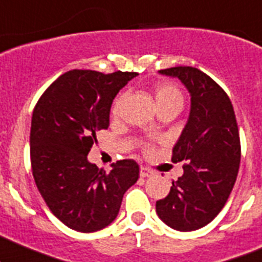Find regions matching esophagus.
<instances>
[{
	"mask_svg": "<svg viewBox=\"0 0 262 262\" xmlns=\"http://www.w3.org/2000/svg\"><path fill=\"white\" fill-rule=\"evenodd\" d=\"M139 175H141L142 178H149V177H154L155 171H152V170H149V169H147V167L142 166L141 170H139Z\"/></svg>",
	"mask_w": 262,
	"mask_h": 262,
	"instance_id": "obj_1",
	"label": "esophagus"
}]
</instances>
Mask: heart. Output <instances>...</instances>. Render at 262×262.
<instances>
[{
    "label": "heart",
    "instance_id": "b5f03b06",
    "mask_svg": "<svg viewBox=\"0 0 262 262\" xmlns=\"http://www.w3.org/2000/svg\"><path fill=\"white\" fill-rule=\"evenodd\" d=\"M155 97H156L157 106H164V105H171V103H179L183 105V96L180 93V91L175 87L174 84H170V83H164V84H160L156 88V92H155ZM121 103V97L118 98L114 103L113 113L118 114L119 108H120Z\"/></svg>",
    "mask_w": 262,
    "mask_h": 262
}]
</instances>
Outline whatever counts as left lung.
I'll return each instance as SVG.
<instances>
[{"label": "left lung", "instance_id": "8db88e82", "mask_svg": "<svg viewBox=\"0 0 262 262\" xmlns=\"http://www.w3.org/2000/svg\"><path fill=\"white\" fill-rule=\"evenodd\" d=\"M159 73L185 85L190 113L171 157L185 161L184 174L156 202V212L172 229L192 232L212 222L232 192L241 162L237 120L227 93L201 70L177 67Z\"/></svg>", "mask_w": 262, "mask_h": 262}]
</instances>
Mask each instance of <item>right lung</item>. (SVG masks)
<instances>
[{
	"label": "right lung",
	"instance_id": "right-lung-1",
	"mask_svg": "<svg viewBox=\"0 0 262 262\" xmlns=\"http://www.w3.org/2000/svg\"><path fill=\"white\" fill-rule=\"evenodd\" d=\"M137 75L70 70L45 91L33 110V177L48 209L70 229L92 233L111 224L124 193L138 180L134 160L116 161L106 172L87 159L96 133L110 125L114 98Z\"/></svg>",
	"mask_w": 262,
	"mask_h": 262
}]
</instances>
